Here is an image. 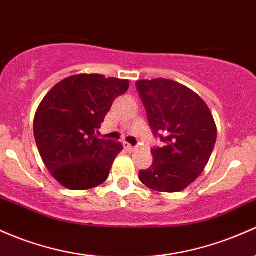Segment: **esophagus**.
Segmentation results:
<instances>
[{
    "label": "esophagus",
    "instance_id": "34e87169",
    "mask_svg": "<svg viewBox=\"0 0 256 256\" xmlns=\"http://www.w3.org/2000/svg\"><path fill=\"white\" fill-rule=\"evenodd\" d=\"M124 148H125V150H128V152L136 150V147H134V146H131L130 143H128V142H124Z\"/></svg>",
    "mask_w": 256,
    "mask_h": 256
}]
</instances>
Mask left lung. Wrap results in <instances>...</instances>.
<instances>
[{
    "mask_svg": "<svg viewBox=\"0 0 256 256\" xmlns=\"http://www.w3.org/2000/svg\"><path fill=\"white\" fill-rule=\"evenodd\" d=\"M136 88L152 131L166 143L152 150L153 164L140 171V180L156 192H180L199 178L212 156L218 137L214 116L194 91L176 81L140 80Z\"/></svg>",
    "mask_w": 256,
    "mask_h": 256,
    "instance_id": "8db88e82",
    "label": "left lung"
}]
</instances>
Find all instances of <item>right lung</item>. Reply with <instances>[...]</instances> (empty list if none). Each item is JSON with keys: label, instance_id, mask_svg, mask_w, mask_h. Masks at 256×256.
Returning a JSON list of instances; mask_svg holds the SVG:
<instances>
[{"label": "right lung", "instance_id": "right-lung-1", "mask_svg": "<svg viewBox=\"0 0 256 256\" xmlns=\"http://www.w3.org/2000/svg\"><path fill=\"white\" fill-rule=\"evenodd\" d=\"M128 86V80L78 74L53 86L42 100L34 136L47 170L63 187L91 190L108 178L122 146L96 134L115 98Z\"/></svg>", "mask_w": 256, "mask_h": 256}]
</instances>
